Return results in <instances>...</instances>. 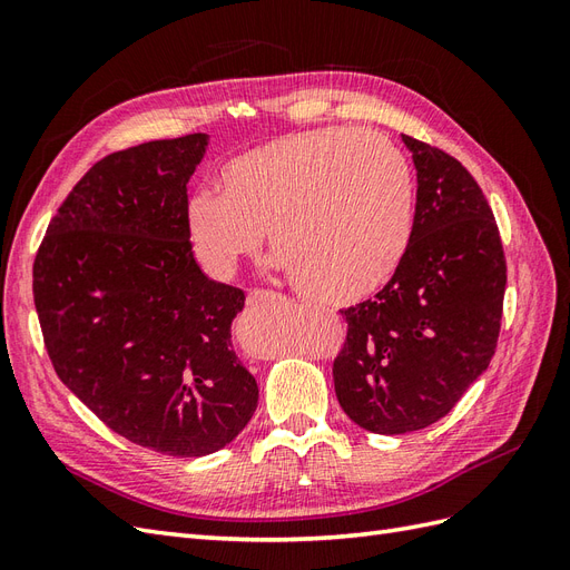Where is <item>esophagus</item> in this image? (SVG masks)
Wrapping results in <instances>:
<instances>
[{"label": "esophagus", "mask_w": 570, "mask_h": 570, "mask_svg": "<svg viewBox=\"0 0 570 570\" xmlns=\"http://www.w3.org/2000/svg\"><path fill=\"white\" fill-rule=\"evenodd\" d=\"M278 299V295L271 289H252L249 297H247V304L249 306H262V304H268V302H275Z\"/></svg>", "instance_id": "1"}]
</instances>
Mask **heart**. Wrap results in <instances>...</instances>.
Instances as JSON below:
<instances>
[{"label": "heart", "mask_w": 570, "mask_h": 570, "mask_svg": "<svg viewBox=\"0 0 570 570\" xmlns=\"http://www.w3.org/2000/svg\"><path fill=\"white\" fill-rule=\"evenodd\" d=\"M218 193L185 204L202 266L230 278L264 230L304 295L354 304L402 266L413 235L409 161L381 132L318 128L256 145L218 170Z\"/></svg>", "instance_id": "b5f03b06"}]
</instances>
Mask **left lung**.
Masks as SVG:
<instances>
[{"label":"left lung","instance_id":"obj_1","mask_svg":"<svg viewBox=\"0 0 570 570\" xmlns=\"http://www.w3.org/2000/svg\"><path fill=\"white\" fill-rule=\"evenodd\" d=\"M416 216L402 266L375 299L340 312L347 342L333 381L342 411L377 435L446 416L497 350L507 258L480 185L450 154L402 135Z\"/></svg>","mask_w":570,"mask_h":570}]
</instances>
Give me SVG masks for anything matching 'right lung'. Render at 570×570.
Returning a JSON list of instances; mask_svg holds the SVG:
<instances>
[{
  "instance_id": "1",
  "label": "right lung",
  "mask_w": 570,
  "mask_h": 570,
  "mask_svg": "<svg viewBox=\"0 0 570 570\" xmlns=\"http://www.w3.org/2000/svg\"><path fill=\"white\" fill-rule=\"evenodd\" d=\"M206 147L195 132L97 161L32 266L61 383L114 433L170 456L223 450L258 404L230 340L245 292L199 268L185 228V185Z\"/></svg>"
}]
</instances>
